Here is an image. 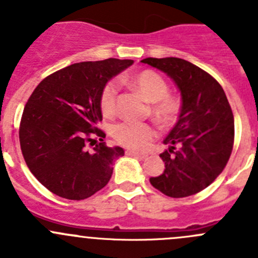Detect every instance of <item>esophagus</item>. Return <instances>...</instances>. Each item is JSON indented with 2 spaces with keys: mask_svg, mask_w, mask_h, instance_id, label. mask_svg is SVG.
Listing matches in <instances>:
<instances>
[{
  "mask_svg": "<svg viewBox=\"0 0 258 258\" xmlns=\"http://www.w3.org/2000/svg\"><path fill=\"white\" fill-rule=\"evenodd\" d=\"M126 155L128 156H134V158H139V159H145L146 154H141V153H136V151H132V150H127L126 151Z\"/></svg>",
  "mask_w": 258,
  "mask_h": 258,
  "instance_id": "1",
  "label": "esophagus"
}]
</instances>
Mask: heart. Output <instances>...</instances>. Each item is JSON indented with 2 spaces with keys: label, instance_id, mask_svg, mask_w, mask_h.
<instances>
[{
  "label": "heart",
  "instance_id": "b5f03b06",
  "mask_svg": "<svg viewBox=\"0 0 258 258\" xmlns=\"http://www.w3.org/2000/svg\"><path fill=\"white\" fill-rule=\"evenodd\" d=\"M127 84L140 94L146 102L151 103L150 113L160 123H172L180 112V100L169 93L167 80L153 70H144L127 79ZM119 84L109 80L100 91L99 107L104 117H113L117 113ZM156 132L151 124L123 122L113 128L115 143L135 150H144L154 140Z\"/></svg>",
  "mask_w": 258,
  "mask_h": 258
}]
</instances>
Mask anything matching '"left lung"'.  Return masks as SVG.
Here are the masks:
<instances>
[{
  "label": "left lung",
  "mask_w": 258,
  "mask_h": 258,
  "mask_svg": "<svg viewBox=\"0 0 258 258\" xmlns=\"http://www.w3.org/2000/svg\"><path fill=\"white\" fill-rule=\"evenodd\" d=\"M173 79L182 94L179 117L160 154L165 169L151 177L153 187L173 199L192 196L210 186L227 165L234 144V117L220 84L196 64L177 58H149Z\"/></svg>",
  "instance_id": "left-lung-1"
}]
</instances>
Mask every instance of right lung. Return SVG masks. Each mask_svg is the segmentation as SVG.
Masks as SVG:
<instances>
[{"mask_svg": "<svg viewBox=\"0 0 258 258\" xmlns=\"http://www.w3.org/2000/svg\"><path fill=\"white\" fill-rule=\"evenodd\" d=\"M134 63L108 58L80 62L53 72L31 93L19 139L25 163L52 194L84 200L107 186L113 162L124 154L108 148L99 128V96L109 79Z\"/></svg>", "mask_w": 258, "mask_h": 258, "instance_id": "obj_1", "label": "right lung"}]
</instances>
